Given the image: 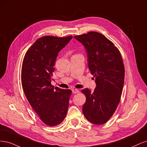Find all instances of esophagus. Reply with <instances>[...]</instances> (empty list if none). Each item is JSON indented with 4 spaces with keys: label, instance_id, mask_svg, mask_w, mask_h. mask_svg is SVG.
Wrapping results in <instances>:
<instances>
[{
    "label": "esophagus",
    "instance_id": "1",
    "mask_svg": "<svg viewBox=\"0 0 147 147\" xmlns=\"http://www.w3.org/2000/svg\"><path fill=\"white\" fill-rule=\"evenodd\" d=\"M79 90L78 89H73L72 90V92H73V93H74V94H76V93H79Z\"/></svg>",
    "mask_w": 147,
    "mask_h": 147
}]
</instances>
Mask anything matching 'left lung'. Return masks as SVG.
Masks as SVG:
<instances>
[{
	"label": "left lung",
	"mask_w": 147,
	"mask_h": 147,
	"mask_svg": "<svg viewBox=\"0 0 147 147\" xmlns=\"http://www.w3.org/2000/svg\"><path fill=\"white\" fill-rule=\"evenodd\" d=\"M86 48L88 66L95 78L94 91H81L86 96L82 112L86 119L95 125L105 123L120 102L125 79V67L120 51L112 42L96 32L75 36Z\"/></svg>",
	"instance_id": "1"
}]
</instances>
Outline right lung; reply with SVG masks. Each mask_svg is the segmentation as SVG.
<instances>
[{"label": "right lung", "instance_id": "obj_1", "mask_svg": "<svg viewBox=\"0 0 147 147\" xmlns=\"http://www.w3.org/2000/svg\"><path fill=\"white\" fill-rule=\"evenodd\" d=\"M72 38H40L27 51L23 60L21 82L24 92L41 120L50 126L61 123L67 113L71 90L54 88L51 79L59 53Z\"/></svg>", "mask_w": 147, "mask_h": 147}]
</instances>
